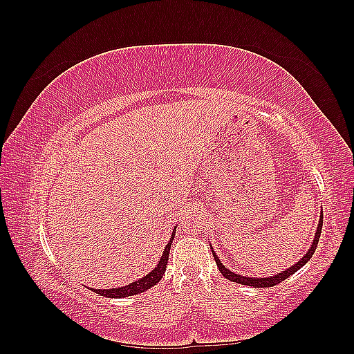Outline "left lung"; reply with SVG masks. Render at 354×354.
<instances>
[{
	"label": "left lung",
	"instance_id": "left-lung-1",
	"mask_svg": "<svg viewBox=\"0 0 354 354\" xmlns=\"http://www.w3.org/2000/svg\"><path fill=\"white\" fill-rule=\"evenodd\" d=\"M322 224H324V214L320 216V220H319V224H317V230H316V234H315V239H313V243L312 246H310V250L307 251V254L303 257L301 260H299L297 264H294L292 267H289V269H286L285 272L282 273H277L274 276H270V277H246V276H241V274H236L230 272L226 266H223L221 261L218 260V257L216 255V252H214V250L211 248L212 251V255H214V260H216L217 263V267L218 270L221 272V274L226 277V279L232 281V282H236V283H242V285H248V286H254V288H269V286H274L277 283L283 282L285 279H288L289 276L294 274L298 269H301V267L312 259V255L315 254L316 251V246H317V242H319V238H320V233H322Z\"/></svg>",
	"mask_w": 354,
	"mask_h": 354
}]
</instances>
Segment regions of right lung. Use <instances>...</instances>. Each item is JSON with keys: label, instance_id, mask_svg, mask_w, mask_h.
Returning a JSON list of instances; mask_svg holds the SVG:
<instances>
[{"label": "right lung", "instance_id": "1", "mask_svg": "<svg viewBox=\"0 0 354 354\" xmlns=\"http://www.w3.org/2000/svg\"><path fill=\"white\" fill-rule=\"evenodd\" d=\"M174 234H176V227H174L173 234H171L169 242L165 246L162 257H160V259H159L158 266L155 267V269L151 273L146 274L145 277H142V279H138V281H136V282H133L130 285H127V286H122V288H116V289L115 288L113 289H94V291L97 292V294H100V295H103V297H108V298H124V297H130V295L145 292V291H147L149 288H152L153 285H156L160 281V277H162L164 273H165L168 257H169V248H171V243H173Z\"/></svg>", "mask_w": 354, "mask_h": 354}]
</instances>
